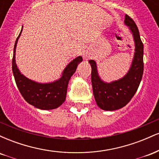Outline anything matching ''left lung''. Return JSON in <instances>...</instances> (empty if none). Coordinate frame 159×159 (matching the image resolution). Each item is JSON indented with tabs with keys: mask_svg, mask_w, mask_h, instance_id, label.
Here are the masks:
<instances>
[{
	"mask_svg": "<svg viewBox=\"0 0 159 159\" xmlns=\"http://www.w3.org/2000/svg\"><path fill=\"white\" fill-rule=\"evenodd\" d=\"M125 24L132 33L135 44V52L132 66L128 73L121 79L111 83L104 82L98 76L96 62L89 61L92 68L91 81L95 100L102 110L114 111L122 108L130 102L135 94L143 72V45L136 24L125 15Z\"/></svg>",
	"mask_w": 159,
	"mask_h": 159,
	"instance_id": "obj_1",
	"label": "left lung"
}]
</instances>
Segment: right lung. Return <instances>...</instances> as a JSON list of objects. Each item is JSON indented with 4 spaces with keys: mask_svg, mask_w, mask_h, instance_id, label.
<instances>
[{
    "mask_svg": "<svg viewBox=\"0 0 159 159\" xmlns=\"http://www.w3.org/2000/svg\"><path fill=\"white\" fill-rule=\"evenodd\" d=\"M23 28V27H22ZM16 39L14 45L13 57L12 61V69L15 81L19 92L25 101L42 110L55 109L64 102L66 96L69 81L76 71L78 63L83 61L81 56L69 63L63 70L61 78L57 81L48 84H40L24 76L20 72L16 63V48L21 31Z\"/></svg>",
    "mask_w": 159,
    "mask_h": 159,
    "instance_id": "obj_1",
    "label": "right lung"
}]
</instances>
